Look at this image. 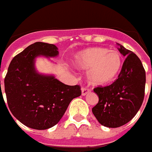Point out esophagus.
I'll return each instance as SVG.
<instances>
[{
	"label": "esophagus",
	"mask_w": 152,
	"mask_h": 152,
	"mask_svg": "<svg viewBox=\"0 0 152 152\" xmlns=\"http://www.w3.org/2000/svg\"><path fill=\"white\" fill-rule=\"evenodd\" d=\"M81 91H82V95H86L91 91V90L88 88H82Z\"/></svg>",
	"instance_id": "esophagus-1"
}]
</instances>
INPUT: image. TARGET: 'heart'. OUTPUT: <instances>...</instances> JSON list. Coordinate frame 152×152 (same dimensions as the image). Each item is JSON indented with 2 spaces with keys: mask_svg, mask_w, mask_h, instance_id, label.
<instances>
[{
  "mask_svg": "<svg viewBox=\"0 0 152 152\" xmlns=\"http://www.w3.org/2000/svg\"><path fill=\"white\" fill-rule=\"evenodd\" d=\"M75 64L81 69H89L88 77L92 84L104 85L113 82L120 73L122 57L116 51L94 47L77 53Z\"/></svg>",
  "mask_w": 152,
  "mask_h": 152,
  "instance_id": "b5f03b06",
  "label": "heart"
}]
</instances>
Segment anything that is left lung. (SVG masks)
<instances>
[{
    "instance_id": "obj_1",
    "label": "left lung",
    "mask_w": 152,
    "mask_h": 152,
    "mask_svg": "<svg viewBox=\"0 0 152 152\" xmlns=\"http://www.w3.org/2000/svg\"><path fill=\"white\" fill-rule=\"evenodd\" d=\"M119 52L125 57L118 79L110 85L94 88L99 102L92 113L101 125L118 128L131 121L144 98L146 73L140 58L121 45Z\"/></svg>"
}]
</instances>
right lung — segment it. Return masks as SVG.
<instances>
[{
	"instance_id": "add662e5",
	"label": "right lung",
	"mask_w": 152,
	"mask_h": 152,
	"mask_svg": "<svg viewBox=\"0 0 152 152\" xmlns=\"http://www.w3.org/2000/svg\"><path fill=\"white\" fill-rule=\"evenodd\" d=\"M58 54L53 44L37 42L13 57L4 78V91L11 113L34 129L57 125L72 100L81 95L80 86H69L53 76L37 73L34 58Z\"/></svg>"
}]
</instances>
